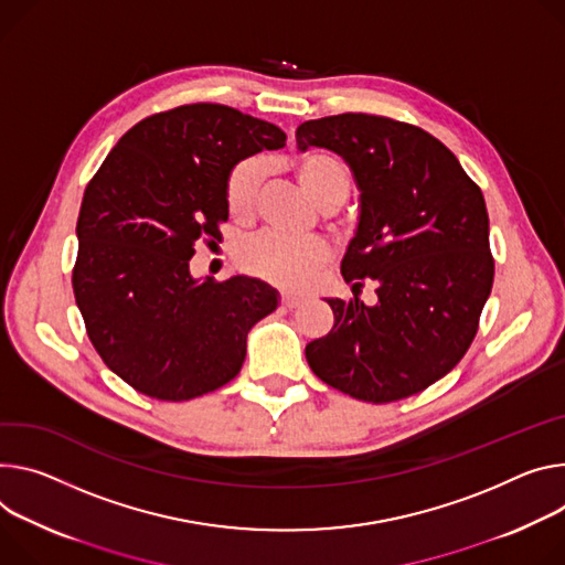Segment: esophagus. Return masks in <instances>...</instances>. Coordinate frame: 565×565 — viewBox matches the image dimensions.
Returning a JSON list of instances; mask_svg holds the SVG:
<instances>
[{
    "mask_svg": "<svg viewBox=\"0 0 565 565\" xmlns=\"http://www.w3.org/2000/svg\"><path fill=\"white\" fill-rule=\"evenodd\" d=\"M301 301H303V299H301L299 295H290V292L281 295V306H284V309H297V306H299Z\"/></svg>",
    "mask_w": 565,
    "mask_h": 565,
    "instance_id": "34e87169",
    "label": "esophagus"
}]
</instances>
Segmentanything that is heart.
I'll list each match as a JSON object with an SVG mask.
<instances>
[{
  "label": "heart",
  "mask_w": 565,
  "mask_h": 565,
  "mask_svg": "<svg viewBox=\"0 0 565 565\" xmlns=\"http://www.w3.org/2000/svg\"><path fill=\"white\" fill-rule=\"evenodd\" d=\"M292 173L301 189L322 210L340 207L351 189V178L340 160L329 152H309L292 160ZM264 180L259 160L241 162L225 186L227 210L236 221H247L254 212L256 195ZM329 249L322 241H295L277 234H262L238 249V264L245 273L279 286H301L318 266L327 262Z\"/></svg>",
  "instance_id": "1"
}]
</instances>
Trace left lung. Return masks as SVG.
Returning <instances> with one entry per match:
<instances>
[{
    "label": "left lung",
    "mask_w": 565,
    "mask_h": 565,
    "mask_svg": "<svg viewBox=\"0 0 565 565\" xmlns=\"http://www.w3.org/2000/svg\"><path fill=\"white\" fill-rule=\"evenodd\" d=\"M295 137L351 169L361 214L340 270L353 292L376 281L379 297L372 306L327 297L335 322L306 344V361L353 398L413 396L461 361L489 299L482 191L439 139L403 121L347 113L303 121Z\"/></svg>",
    "instance_id": "obj_1"
}]
</instances>
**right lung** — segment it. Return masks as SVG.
I'll return each mask as SVG.
<instances>
[{
  "label": "right lung",
  "mask_w": 565,
  "mask_h": 565,
  "mask_svg": "<svg viewBox=\"0 0 565 565\" xmlns=\"http://www.w3.org/2000/svg\"><path fill=\"white\" fill-rule=\"evenodd\" d=\"M284 146L275 124L191 104L132 126L89 180L74 295L94 349L137 392L189 401L241 372L247 333L279 292L245 275L195 279L189 262L198 241L221 238L232 169Z\"/></svg>",
  "instance_id": "add662e5"
}]
</instances>
